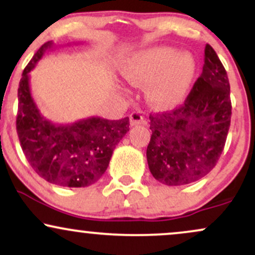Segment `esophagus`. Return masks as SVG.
<instances>
[{
  "label": "esophagus",
  "mask_w": 255,
  "mask_h": 255,
  "mask_svg": "<svg viewBox=\"0 0 255 255\" xmlns=\"http://www.w3.org/2000/svg\"><path fill=\"white\" fill-rule=\"evenodd\" d=\"M129 119H130V125H131V126L145 125L144 116H142V113H141V111H139V110L133 111V113L130 114Z\"/></svg>",
  "instance_id": "1"
}]
</instances>
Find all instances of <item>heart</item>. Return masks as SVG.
<instances>
[{"mask_svg": "<svg viewBox=\"0 0 255 255\" xmlns=\"http://www.w3.org/2000/svg\"><path fill=\"white\" fill-rule=\"evenodd\" d=\"M197 63L189 52L171 48H152L131 56L122 67V74L131 84L152 80L146 90L151 104L168 108L180 103L191 89Z\"/></svg>", "mask_w": 255, "mask_h": 255, "instance_id": "b5f03b06", "label": "heart"}]
</instances>
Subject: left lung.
Returning <instances> with one entry per match:
<instances>
[{"instance_id":"1","label":"left lung","mask_w":255,"mask_h":255,"mask_svg":"<svg viewBox=\"0 0 255 255\" xmlns=\"http://www.w3.org/2000/svg\"><path fill=\"white\" fill-rule=\"evenodd\" d=\"M231 119L230 85L212 46H205L203 73L176 109L151 114L146 150L152 176L166 186L200 180L223 152Z\"/></svg>"}]
</instances>
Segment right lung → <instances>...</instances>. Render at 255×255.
Wrapping results in <instances>:
<instances>
[{"label": "right lung", "mask_w": 255, "mask_h": 255, "mask_svg": "<svg viewBox=\"0 0 255 255\" xmlns=\"http://www.w3.org/2000/svg\"><path fill=\"white\" fill-rule=\"evenodd\" d=\"M55 44H43L26 66L17 89L16 131L26 159L48 182L87 187L103 176L116 145L129 130V119L92 116L57 125L40 114L31 95L30 72Z\"/></svg>", "instance_id": "add662e5"}]
</instances>
